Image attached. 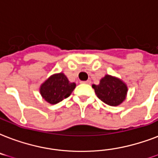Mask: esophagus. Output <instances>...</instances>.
<instances>
[{"instance_id":"34e87169","label":"esophagus","mask_w":158,"mask_h":158,"mask_svg":"<svg viewBox=\"0 0 158 158\" xmlns=\"http://www.w3.org/2000/svg\"><path fill=\"white\" fill-rule=\"evenodd\" d=\"M81 83H84V84H90L91 83V81H90V80L86 81H81Z\"/></svg>"}]
</instances>
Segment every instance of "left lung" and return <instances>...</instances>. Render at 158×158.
I'll use <instances>...</instances> for the list:
<instances>
[{
  "label": "left lung",
  "mask_w": 158,
  "mask_h": 158,
  "mask_svg": "<svg viewBox=\"0 0 158 158\" xmlns=\"http://www.w3.org/2000/svg\"><path fill=\"white\" fill-rule=\"evenodd\" d=\"M96 96L104 103L109 106L120 105L126 97L127 85L118 78L106 75L100 81L99 85H92Z\"/></svg>",
  "instance_id": "obj_1"
}]
</instances>
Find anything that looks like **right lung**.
<instances>
[{
    "label": "right lung",
    "mask_w": 158,
    "mask_h": 158,
    "mask_svg": "<svg viewBox=\"0 0 158 158\" xmlns=\"http://www.w3.org/2000/svg\"><path fill=\"white\" fill-rule=\"evenodd\" d=\"M75 83L70 82L63 73L51 76L40 87V94L48 103L54 105L68 98L75 89Z\"/></svg>",
    "instance_id": "obj_1"
}]
</instances>
